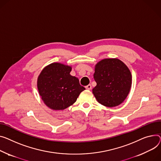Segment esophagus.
Listing matches in <instances>:
<instances>
[{
	"instance_id": "34e87169",
	"label": "esophagus",
	"mask_w": 161,
	"mask_h": 161,
	"mask_svg": "<svg viewBox=\"0 0 161 161\" xmlns=\"http://www.w3.org/2000/svg\"><path fill=\"white\" fill-rule=\"evenodd\" d=\"M85 89H87V90H91V89H92V86H91V84H89V85H87V86L85 87Z\"/></svg>"
}]
</instances>
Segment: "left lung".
Returning <instances> with one entry per match:
<instances>
[{
	"instance_id": "obj_1",
	"label": "left lung",
	"mask_w": 161,
	"mask_h": 161,
	"mask_svg": "<svg viewBox=\"0 0 161 161\" xmlns=\"http://www.w3.org/2000/svg\"><path fill=\"white\" fill-rule=\"evenodd\" d=\"M94 79L96 86L92 89L96 99L102 105L113 108L122 103L130 91L131 74L119 59H104L95 66Z\"/></svg>"
}]
</instances>
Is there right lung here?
Returning <instances> with one entry per match:
<instances>
[{"label": "right lung", "instance_id": "add662e5", "mask_svg": "<svg viewBox=\"0 0 161 161\" xmlns=\"http://www.w3.org/2000/svg\"><path fill=\"white\" fill-rule=\"evenodd\" d=\"M70 66L53 63L45 67L37 79L39 95L49 108L63 110L76 102L85 89L78 78L70 74Z\"/></svg>", "mask_w": 161, "mask_h": 161}]
</instances>
